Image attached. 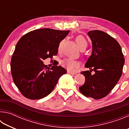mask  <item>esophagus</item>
I'll return each mask as SVG.
<instances>
[{"label":"esophagus","mask_w":129,"mask_h":129,"mask_svg":"<svg viewBox=\"0 0 129 129\" xmlns=\"http://www.w3.org/2000/svg\"><path fill=\"white\" fill-rule=\"evenodd\" d=\"M68 73L69 74H70V75H75L76 74V73H73V72H69V71H68Z\"/></svg>","instance_id":"esophagus-1"}]
</instances>
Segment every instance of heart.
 Here are the masks:
<instances>
[{
    "label": "heart",
    "instance_id": "obj_1",
    "mask_svg": "<svg viewBox=\"0 0 129 129\" xmlns=\"http://www.w3.org/2000/svg\"><path fill=\"white\" fill-rule=\"evenodd\" d=\"M76 43L78 45L80 50L82 49H86V48L88 46V42L82 36H78L76 38ZM64 41H61L58 47V52L60 53L62 51V48ZM61 66L67 69L68 71L71 72H75L77 69L79 68L80 65L79 62L76 60H73L70 58H65L64 60H62L61 62Z\"/></svg>",
    "mask_w": 129,
    "mask_h": 129
}]
</instances>
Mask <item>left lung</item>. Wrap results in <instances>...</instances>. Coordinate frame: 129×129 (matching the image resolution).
Instances as JSON below:
<instances>
[{"mask_svg": "<svg viewBox=\"0 0 129 129\" xmlns=\"http://www.w3.org/2000/svg\"><path fill=\"white\" fill-rule=\"evenodd\" d=\"M88 35L92 41V53L85 64L90 71L81 72L85 82L79 88L87 97L100 100L108 95L122 75L125 58L118 41L99 30H90ZM92 71L95 72L91 75Z\"/></svg>", "mask_w": 129, "mask_h": 129, "instance_id": "8db88e82", "label": "left lung"}]
</instances>
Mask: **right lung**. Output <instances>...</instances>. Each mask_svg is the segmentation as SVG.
I'll use <instances>...</instances> for the list:
<instances>
[{"label": "right lung", "mask_w": 129, "mask_h": 129, "mask_svg": "<svg viewBox=\"0 0 129 129\" xmlns=\"http://www.w3.org/2000/svg\"><path fill=\"white\" fill-rule=\"evenodd\" d=\"M69 30L41 28L26 34L17 42L11 61L13 81L24 97L39 100L46 97L67 73L61 66L51 68L43 60L58 53L60 43Z\"/></svg>", "instance_id": "obj_1"}]
</instances>
